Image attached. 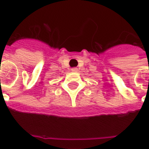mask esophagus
Returning <instances> with one entry per match:
<instances>
[{"instance_id": "34e87169", "label": "esophagus", "mask_w": 149, "mask_h": 149, "mask_svg": "<svg viewBox=\"0 0 149 149\" xmlns=\"http://www.w3.org/2000/svg\"><path fill=\"white\" fill-rule=\"evenodd\" d=\"M71 71L73 72H76L78 71V69H77V68H72V69H71Z\"/></svg>"}]
</instances>
